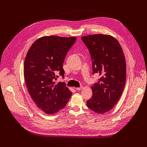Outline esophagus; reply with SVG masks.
<instances>
[{
    "label": "esophagus",
    "instance_id": "34e87169",
    "mask_svg": "<svg viewBox=\"0 0 147 147\" xmlns=\"http://www.w3.org/2000/svg\"><path fill=\"white\" fill-rule=\"evenodd\" d=\"M76 90H81L82 89H83V87L81 86L80 88H76Z\"/></svg>",
    "mask_w": 147,
    "mask_h": 147
}]
</instances>
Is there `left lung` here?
Masks as SVG:
<instances>
[{
  "instance_id": "8db88e82",
  "label": "left lung",
  "mask_w": 147,
  "mask_h": 147,
  "mask_svg": "<svg viewBox=\"0 0 147 147\" xmlns=\"http://www.w3.org/2000/svg\"><path fill=\"white\" fill-rule=\"evenodd\" d=\"M92 60L93 74H99L92 86L93 95L87 101L89 109L98 114L110 111L119 100L126 83V65L122 48L117 39L108 34L82 36Z\"/></svg>"
}]
</instances>
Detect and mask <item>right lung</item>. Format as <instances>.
Returning a JSON list of instances; mask_svg holds the SVG:
<instances>
[{
	"mask_svg": "<svg viewBox=\"0 0 147 147\" xmlns=\"http://www.w3.org/2000/svg\"><path fill=\"white\" fill-rule=\"evenodd\" d=\"M76 40V37L44 36L30 48L24 64L26 86L33 101L46 114H52L66 105L72 92L64 82L55 84L54 80L63 77L64 59Z\"/></svg>",
	"mask_w": 147,
	"mask_h": 147,
	"instance_id": "add662e5",
	"label": "right lung"
}]
</instances>
